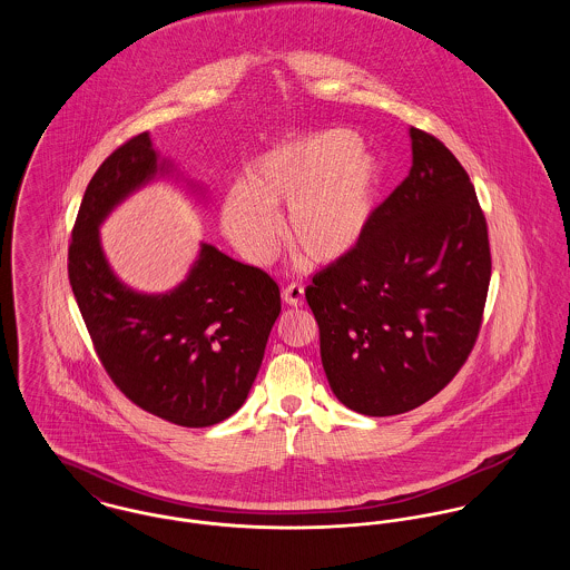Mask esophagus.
I'll return each instance as SVG.
<instances>
[{
    "label": "esophagus",
    "instance_id": "34e87169",
    "mask_svg": "<svg viewBox=\"0 0 570 570\" xmlns=\"http://www.w3.org/2000/svg\"><path fill=\"white\" fill-rule=\"evenodd\" d=\"M283 301L292 307H301L305 301V287L301 283H292L283 289Z\"/></svg>",
    "mask_w": 570,
    "mask_h": 570
}]
</instances>
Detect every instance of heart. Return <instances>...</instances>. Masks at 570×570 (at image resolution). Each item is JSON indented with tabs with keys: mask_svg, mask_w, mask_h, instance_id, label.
<instances>
[{
	"mask_svg": "<svg viewBox=\"0 0 570 570\" xmlns=\"http://www.w3.org/2000/svg\"><path fill=\"white\" fill-rule=\"evenodd\" d=\"M360 145L348 129H326L267 151L226 195V237L263 263L278 239L274 215L287 208L285 239L298 256L312 263L344 256L371 222L380 177Z\"/></svg>",
	"mask_w": 570,
	"mask_h": 570,
	"instance_id": "b5f03b06",
	"label": "heart"
}]
</instances>
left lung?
Here are the masks:
<instances>
[{"instance_id":"obj_1","label":"left lung","mask_w":570,"mask_h":570,"mask_svg":"<svg viewBox=\"0 0 570 570\" xmlns=\"http://www.w3.org/2000/svg\"><path fill=\"white\" fill-rule=\"evenodd\" d=\"M410 140L406 179L305 292L333 395L368 416L419 407L454 380L479 340L491 278L468 170L432 134L410 127Z\"/></svg>"}]
</instances>
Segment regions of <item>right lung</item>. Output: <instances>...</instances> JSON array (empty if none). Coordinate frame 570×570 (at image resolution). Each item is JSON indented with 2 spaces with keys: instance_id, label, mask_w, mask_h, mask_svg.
<instances>
[{
  "instance_id": "add662e5",
  "label": "right lung",
  "mask_w": 570,
  "mask_h": 570,
  "mask_svg": "<svg viewBox=\"0 0 570 570\" xmlns=\"http://www.w3.org/2000/svg\"><path fill=\"white\" fill-rule=\"evenodd\" d=\"M156 170L149 131L98 166L72 228L68 276L114 386L168 423L206 428L244 406L281 314V289L267 272L206 244L170 294L142 296L120 285L102 256L98 224Z\"/></svg>"
}]
</instances>
